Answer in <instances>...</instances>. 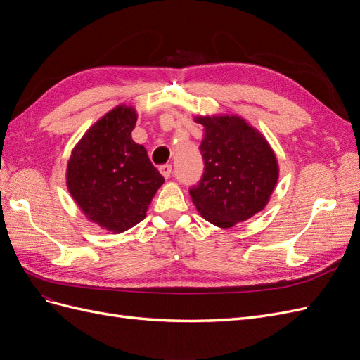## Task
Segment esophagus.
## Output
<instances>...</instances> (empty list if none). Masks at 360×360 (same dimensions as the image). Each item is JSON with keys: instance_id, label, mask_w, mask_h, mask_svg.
Instances as JSON below:
<instances>
[{"instance_id": "obj_1", "label": "esophagus", "mask_w": 360, "mask_h": 360, "mask_svg": "<svg viewBox=\"0 0 360 360\" xmlns=\"http://www.w3.org/2000/svg\"><path fill=\"white\" fill-rule=\"evenodd\" d=\"M159 171H160V174H162L163 177L169 179V177H171V172H172V167L168 165V163H167V165H162V167L159 168Z\"/></svg>"}]
</instances>
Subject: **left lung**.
<instances>
[{"mask_svg":"<svg viewBox=\"0 0 360 360\" xmlns=\"http://www.w3.org/2000/svg\"><path fill=\"white\" fill-rule=\"evenodd\" d=\"M197 123L205 132L204 172L189 193L202 217L230 228L264 209L278 181V162L267 141L240 117H197Z\"/></svg>","mask_w":360,"mask_h":360,"instance_id":"1","label":"left lung"}]
</instances>
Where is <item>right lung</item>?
I'll list each match as a JSON object with an SVG mask.
<instances>
[{
    "label": "right lung",
    "instance_id": "obj_1",
    "mask_svg": "<svg viewBox=\"0 0 360 360\" xmlns=\"http://www.w3.org/2000/svg\"><path fill=\"white\" fill-rule=\"evenodd\" d=\"M135 124L134 108H114L86 130L68 165L73 200L89 219L112 233L143 221L165 181L144 146L132 139Z\"/></svg>",
    "mask_w": 360,
    "mask_h": 360
}]
</instances>
